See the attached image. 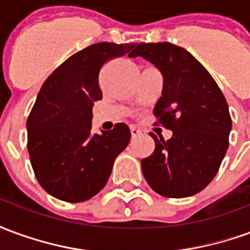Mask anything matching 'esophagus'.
Masks as SVG:
<instances>
[{
	"label": "esophagus",
	"mask_w": 250,
	"mask_h": 250,
	"mask_svg": "<svg viewBox=\"0 0 250 250\" xmlns=\"http://www.w3.org/2000/svg\"><path fill=\"white\" fill-rule=\"evenodd\" d=\"M131 135L132 136H138L139 134H141V130L139 128H136V127H134V125H131Z\"/></svg>",
	"instance_id": "1"
}]
</instances>
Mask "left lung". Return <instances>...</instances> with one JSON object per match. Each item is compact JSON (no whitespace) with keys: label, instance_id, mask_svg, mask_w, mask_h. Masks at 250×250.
Returning a JSON list of instances; mask_svg holds the SVG:
<instances>
[{"label":"left lung","instance_id":"left-lung-1","mask_svg":"<svg viewBox=\"0 0 250 250\" xmlns=\"http://www.w3.org/2000/svg\"><path fill=\"white\" fill-rule=\"evenodd\" d=\"M130 57H143L163 76L155 104L158 122L173 131L165 141L150 132L155 150L142 159L150 188L168 198H184L213 181L229 147L231 119L225 96L205 66L170 42H141Z\"/></svg>","mask_w":250,"mask_h":250}]
</instances>
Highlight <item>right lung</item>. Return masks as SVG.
Returning <instances> with one entry per match:
<instances>
[{"instance_id":"add662e5","label":"right lung","mask_w":250,"mask_h":250,"mask_svg":"<svg viewBox=\"0 0 250 250\" xmlns=\"http://www.w3.org/2000/svg\"><path fill=\"white\" fill-rule=\"evenodd\" d=\"M136 44L98 42L57 66L42 84L26 122L28 151L36 178L66 202L92 198L108 181L116 157L130 142L125 123L92 134L93 103L102 99L99 72Z\"/></svg>"}]
</instances>
